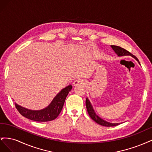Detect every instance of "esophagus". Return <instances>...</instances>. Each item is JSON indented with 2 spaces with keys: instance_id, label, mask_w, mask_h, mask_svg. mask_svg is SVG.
<instances>
[{
  "instance_id": "esophagus-1",
  "label": "esophagus",
  "mask_w": 152,
  "mask_h": 152,
  "mask_svg": "<svg viewBox=\"0 0 152 152\" xmlns=\"http://www.w3.org/2000/svg\"><path fill=\"white\" fill-rule=\"evenodd\" d=\"M84 84V82L81 79H77V80H75L74 82H73V85H74V86L83 85Z\"/></svg>"
}]
</instances>
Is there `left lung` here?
Wrapping results in <instances>:
<instances>
[{
    "label": "left lung",
    "instance_id": "left-lung-1",
    "mask_svg": "<svg viewBox=\"0 0 152 152\" xmlns=\"http://www.w3.org/2000/svg\"><path fill=\"white\" fill-rule=\"evenodd\" d=\"M111 48L114 50V52L118 55V56H131V57L134 58L140 65V63L138 59H137V58L136 56H134V55H132L131 53H130L129 52H128L127 50H126V49H124L119 46H117V45H111ZM86 105L87 112H88L90 117L93 119L94 122L99 124V125L103 126H106V127H112V126H117V125H118V124H121V123L109 122H107V121L103 120V119H102V118H100L98 115H96V112H94V110L93 107V106H92L90 101L87 98H86Z\"/></svg>",
    "mask_w": 152,
    "mask_h": 152
}]
</instances>
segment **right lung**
<instances>
[{
  "mask_svg": "<svg viewBox=\"0 0 152 152\" xmlns=\"http://www.w3.org/2000/svg\"><path fill=\"white\" fill-rule=\"evenodd\" d=\"M72 89V86L69 85L61 89L54 98L50 103L45 108L39 110H33L25 108L15 103L16 108L23 116L31 121L37 122H48L54 120L60 113L66 96Z\"/></svg>",
  "mask_w": 152,
  "mask_h": 152,
  "instance_id": "obj_1",
  "label": "right lung"
}]
</instances>
